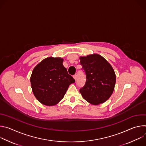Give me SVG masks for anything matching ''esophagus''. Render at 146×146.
<instances>
[{"label":"esophagus","instance_id":"1","mask_svg":"<svg viewBox=\"0 0 146 146\" xmlns=\"http://www.w3.org/2000/svg\"><path fill=\"white\" fill-rule=\"evenodd\" d=\"M73 78H74V79L75 80H77V74H74V75H73Z\"/></svg>","mask_w":146,"mask_h":146}]
</instances>
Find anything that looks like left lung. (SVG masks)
<instances>
[{
  "label": "left lung",
  "instance_id": "obj_1",
  "mask_svg": "<svg viewBox=\"0 0 146 146\" xmlns=\"http://www.w3.org/2000/svg\"><path fill=\"white\" fill-rule=\"evenodd\" d=\"M80 64L86 75L84 86L80 92L94 105L105 102L113 92L116 77L114 69L101 55L94 54L80 57Z\"/></svg>",
  "mask_w": 146,
  "mask_h": 146
}]
</instances>
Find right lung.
<instances>
[{
    "instance_id": "right-lung-1",
    "label": "right lung",
    "mask_w": 146,
    "mask_h": 146,
    "mask_svg": "<svg viewBox=\"0 0 146 146\" xmlns=\"http://www.w3.org/2000/svg\"><path fill=\"white\" fill-rule=\"evenodd\" d=\"M64 59L48 57L37 65L31 77L33 93L44 105H56L75 82L63 65Z\"/></svg>"
}]
</instances>
